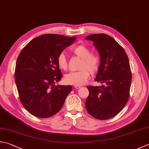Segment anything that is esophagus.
I'll use <instances>...</instances> for the list:
<instances>
[{
	"instance_id": "1",
	"label": "esophagus",
	"mask_w": 149,
	"mask_h": 149,
	"mask_svg": "<svg viewBox=\"0 0 149 149\" xmlns=\"http://www.w3.org/2000/svg\"><path fill=\"white\" fill-rule=\"evenodd\" d=\"M74 88L75 89H80L81 87H80V86H77V85H75V86H74Z\"/></svg>"
}]
</instances>
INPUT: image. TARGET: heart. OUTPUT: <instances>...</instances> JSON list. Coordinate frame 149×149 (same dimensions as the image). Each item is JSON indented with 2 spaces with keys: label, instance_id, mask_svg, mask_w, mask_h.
Segmentation results:
<instances>
[{
  "label": "heart",
  "instance_id": "1",
  "mask_svg": "<svg viewBox=\"0 0 149 149\" xmlns=\"http://www.w3.org/2000/svg\"><path fill=\"white\" fill-rule=\"evenodd\" d=\"M72 52L82 58L80 65L81 70L66 74L64 80L67 84L82 86L87 82L90 76V72L95 73L99 70L100 65V58L97 54H91V50L83 44L78 45L72 48ZM57 63L61 69L64 71L67 69L68 61L63 52L60 53L58 56Z\"/></svg>",
  "mask_w": 149,
  "mask_h": 149
}]
</instances>
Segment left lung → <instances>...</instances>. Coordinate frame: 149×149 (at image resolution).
<instances>
[{
    "mask_svg": "<svg viewBox=\"0 0 149 149\" xmlns=\"http://www.w3.org/2000/svg\"><path fill=\"white\" fill-rule=\"evenodd\" d=\"M93 41L99 53L100 65L95 80L103 85L88 86L86 108L94 118L111 119L125 107L130 96L132 72L124 49L105 33H94L85 38Z\"/></svg>",
    "mask_w": 149,
    "mask_h": 149,
    "instance_id": "8db88e82",
    "label": "left lung"
}]
</instances>
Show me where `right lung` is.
Segmentation results:
<instances>
[{"label": "right lung", "instance_id": "add662e5", "mask_svg": "<svg viewBox=\"0 0 149 149\" xmlns=\"http://www.w3.org/2000/svg\"><path fill=\"white\" fill-rule=\"evenodd\" d=\"M76 37L47 33L31 40L21 51L15 70L19 99L33 116L47 118L60 110L71 86H55L62 78L58 56Z\"/></svg>", "mask_w": 149, "mask_h": 149}]
</instances>
